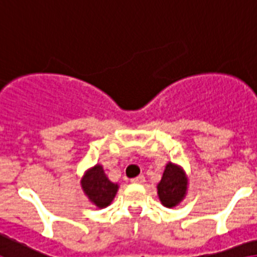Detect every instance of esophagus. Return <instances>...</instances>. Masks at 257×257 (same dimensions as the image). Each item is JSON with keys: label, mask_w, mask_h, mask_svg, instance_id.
Listing matches in <instances>:
<instances>
[{"label": "esophagus", "mask_w": 257, "mask_h": 257, "mask_svg": "<svg viewBox=\"0 0 257 257\" xmlns=\"http://www.w3.org/2000/svg\"><path fill=\"white\" fill-rule=\"evenodd\" d=\"M145 176H138V177H135V178H133V180H131V182H133V184H143V182H145Z\"/></svg>", "instance_id": "1"}]
</instances>
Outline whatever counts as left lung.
Returning <instances> with one entry per match:
<instances>
[{
  "mask_svg": "<svg viewBox=\"0 0 257 257\" xmlns=\"http://www.w3.org/2000/svg\"><path fill=\"white\" fill-rule=\"evenodd\" d=\"M186 178L182 169L173 164L166 165L162 180L158 184V196L166 208H173L185 197Z\"/></svg>",
  "mask_w": 257,
  "mask_h": 257,
  "instance_id": "left-lung-1",
  "label": "left lung"
}]
</instances>
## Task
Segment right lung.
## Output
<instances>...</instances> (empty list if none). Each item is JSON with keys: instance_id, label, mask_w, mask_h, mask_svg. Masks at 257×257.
Here are the masks:
<instances>
[{"instance_id": "right-lung-1", "label": "right lung", "mask_w": 257, "mask_h": 257, "mask_svg": "<svg viewBox=\"0 0 257 257\" xmlns=\"http://www.w3.org/2000/svg\"><path fill=\"white\" fill-rule=\"evenodd\" d=\"M81 188L97 208H106L114 200L118 185L111 182L104 174L103 168L100 165H96L85 173L81 181Z\"/></svg>"}]
</instances>
